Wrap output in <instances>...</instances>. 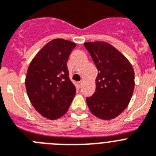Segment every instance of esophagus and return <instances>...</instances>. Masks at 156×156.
Masks as SVG:
<instances>
[{"mask_svg":"<svg viewBox=\"0 0 156 156\" xmlns=\"http://www.w3.org/2000/svg\"><path fill=\"white\" fill-rule=\"evenodd\" d=\"M82 83H83V82H82V81H80V82H78V86H79V87H81V86H82Z\"/></svg>","mask_w":156,"mask_h":156,"instance_id":"34e87169","label":"esophagus"}]
</instances>
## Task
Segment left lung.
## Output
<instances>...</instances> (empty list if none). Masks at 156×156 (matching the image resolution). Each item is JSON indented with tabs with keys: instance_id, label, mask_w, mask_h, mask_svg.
<instances>
[{
	"instance_id": "left-lung-1",
	"label": "left lung",
	"mask_w": 156,
	"mask_h": 156,
	"mask_svg": "<svg viewBox=\"0 0 156 156\" xmlns=\"http://www.w3.org/2000/svg\"><path fill=\"white\" fill-rule=\"evenodd\" d=\"M84 46L98 70L96 90L92 97L86 98V103L98 118H115L127 108L133 96V66L122 53L106 42H87Z\"/></svg>"
}]
</instances>
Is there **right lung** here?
Masks as SVG:
<instances>
[{
  "instance_id": "1",
  "label": "right lung",
  "mask_w": 156,
  "mask_h": 156,
  "mask_svg": "<svg viewBox=\"0 0 156 156\" xmlns=\"http://www.w3.org/2000/svg\"><path fill=\"white\" fill-rule=\"evenodd\" d=\"M76 44L55 39L31 60L25 78L26 90L33 107L49 120L63 116L71 104L76 88L69 78L67 60Z\"/></svg>"
}]
</instances>
